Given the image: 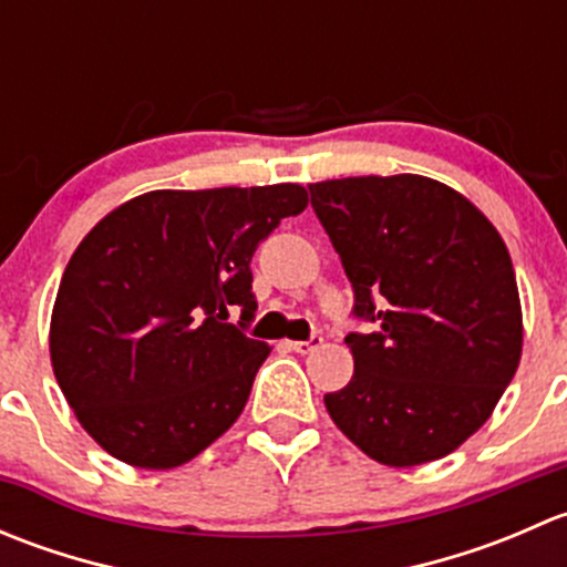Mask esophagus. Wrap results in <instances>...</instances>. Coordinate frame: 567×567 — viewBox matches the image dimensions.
Masks as SVG:
<instances>
[{"label":"esophagus","instance_id":"1","mask_svg":"<svg viewBox=\"0 0 567 567\" xmlns=\"http://www.w3.org/2000/svg\"><path fill=\"white\" fill-rule=\"evenodd\" d=\"M320 342H323V337L312 334L310 340H290L288 348H290V351H296V353H310V351H316Z\"/></svg>","mask_w":567,"mask_h":567}]
</instances>
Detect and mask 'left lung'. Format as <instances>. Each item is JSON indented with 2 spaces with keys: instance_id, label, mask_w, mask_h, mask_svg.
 <instances>
[{
  "instance_id": "8db88e82",
  "label": "left lung",
  "mask_w": 567,
  "mask_h": 567,
  "mask_svg": "<svg viewBox=\"0 0 567 567\" xmlns=\"http://www.w3.org/2000/svg\"><path fill=\"white\" fill-rule=\"evenodd\" d=\"M310 203L353 288V375L323 398L373 461L444 458L480 431L522 359L516 271L496 227L422 175L310 183Z\"/></svg>"
}]
</instances>
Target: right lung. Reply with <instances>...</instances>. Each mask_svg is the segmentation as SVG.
<instances>
[{"label":"right lung","mask_w":567,"mask_h":567,"mask_svg":"<svg viewBox=\"0 0 567 567\" xmlns=\"http://www.w3.org/2000/svg\"><path fill=\"white\" fill-rule=\"evenodd\" d=\"M307 208L299 183L147 192L104 216L62 274L51 312L56 384L117 461L173 468L214 444L247 405L268 342L251 255ZM243 310L238 327L225 324Z\"/></svg>","instance_id":"obj_1"}]
</instances>
